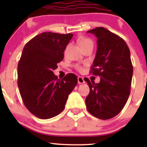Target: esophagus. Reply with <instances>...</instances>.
<instances>
[{
    "mask_svg": "<svg viewBox=\"0 0 147 147\" xmlns=\"http://www.w3.org/2000/svg\"><path fill=\"white\" fill-rule=\"evenodd\" d=\"M77 80H78V84H82L85 83V81H84V79L83 77H80V76H79V77H77Z\"/></svg>",
    "mask_w": 147,
    "mask_h": 147,
    "instance_id": "esophagus-1",
    "label": "esophagus"
}]
</instances>
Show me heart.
Instances as JSON below:
<instances>
[{
    "label": "heart",
    "mask_w": 147,
    "mask_h": 147,
    "mask_svg": "<svg viewBox=\"0 0 147 147\" xmlns=\"http://www.w3.org/2000/svg\"><path fill=\"white\" fill-rule=\"evenodd\" d=\"M78 43L81 48H83L84 47L88 46V45H93V42H92V40L89 38H85V37H82V38H79L78 40ZM76 68L79 71L82 70V68L80 65H76Z\"/></svg>",
    "instance_id": "b5f03b06"
}]
</instances>
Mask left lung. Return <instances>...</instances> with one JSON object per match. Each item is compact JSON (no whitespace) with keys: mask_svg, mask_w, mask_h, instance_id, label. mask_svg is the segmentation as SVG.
Wrapping results in <instances>:
<instances>
[{"mask_svg":"<svg viewBox=\"0 0 147 147\" xmlns=\"http://www.w3.org/2000/svg\"><path fill=\"white\" fill-rule=\"evenodd\" d=\"M87 32L97 38L96 56L91 67L99 84L85 78L90 88L86 98L87 110L101 119H109L120 113L130 95L133 65L130 50L123 38L102 27Z\"/></svg>","mask_w":147,"mask_h":147,"instance_id":"left-lung-1","label":"left lung"}]
</instances>
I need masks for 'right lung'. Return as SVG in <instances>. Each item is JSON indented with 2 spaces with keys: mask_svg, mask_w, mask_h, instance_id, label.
<instances>
[{
  "mask_svg": "<svg viewBox=\"0 0 147 147\" xmlns=\"http://www.w3.org/2000/svg\"><path fill=\"white\" fill-rule=\"evenodd\" d=\"M72 36V34L43 32L23 50L18 64V86L25 107L40 119L61 113L78 82L75 74H67L60 80L53 72Z\"/></svg>",
  "mask_w": 147,
  "mask_h": 147,
  "instance_id": "obj_1",
  "label": "right lung"
}]
</instances>
